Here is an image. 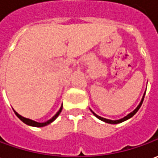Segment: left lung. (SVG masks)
Listing matches in <instances>:
<instances>
[{"label":"left lung","mask_w":158,"mask_h":158,"mask_svg":"<svg viewBox=\"0 0 158 158\" xmlns=\"http://www.w3.org/2000/svg\"><path fill=\"white\" fill-rule=\"evenodd\" d=\"M144 95H145V91H144V96H143V98H142V99H141L140 102H139V104L138 105V107H137L135 110H133V112H131L130 114H128L127 116H125V117H123L122 119H120V120H116V121H112V120H109V119H106V118H103V117H101V116H99V115H98L97 114H95L92 110H90V111L92 112V114H94L96 117L98 118V119H99V120H101V121H104V122H106V123H110V124H118V123H121V122H123V121H127V120H128V119H130L131 117H133V115L135 114L138 112V110H139V108L141 107V105H142V102H143V101H144Z\"/></svg>","instance_id":"obj_1"}]
</instances>
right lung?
Masks as SVG:
<instances>
[{"instance_id":"add662e5","label":"right lung","mask_w":158,"mask_h":158,"mask_svg":"<svg viewBox=\"0 0 158 158\" xmlns=\"http://www.w3.org/2000/svg\"><path fill=\"white\" fill-rule=\"evenodd\" d=\"M61 110H62V106L60 108L59 111H58V112H57V113H56V114L51 118V119H49L48 121H45V122H37V121H32V120H31V119H28V118H25V117H23V116H21V115H20V114H19L15 110H14V111L18 117L19 118V119H20L24 123H25L26 125L31 126V127H45V126H47L48 125V124H50V123H52L53 121H55L56 118L59 116V114H60V112H61Z\"/></svg>"}]
</instances>
